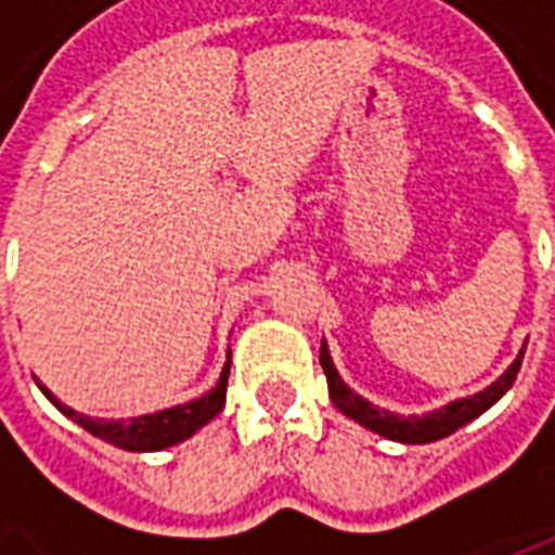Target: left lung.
I'll return each instance as SVG.
<instances>
[{"instance_id":"obj_1","label":"left lung","mask_w":555,"mask_h":555,"mask_svg":"<svg viewBox=\"0 0 555 555\" xmlns=\"http://www.w3.org/2000/svg\"><path fill=\"white\" fill-rule=\"evenodd\" d=\"M524 350H520V357L512 362V369L502 374L496 384H490L485 392H478V396L473 398H461V401H452V404L434 410L428 416H398V413L374 408L372 401H365L362 396H357V392L348 389L345 380L338 377L336 365H333L330 353H326V345L321 348V365H324L326 384H330V398H333V404H336L345 416H350L353 422H360V425H365V428L374 430V434H380V437H389V440L434 442L442 440V437H449V434H454L457 428H464L466 422H473L476 416H481L490 404H496V401L512 389V384L517 380V372H520V362H524Z\"/></svg>"}]
</instances>
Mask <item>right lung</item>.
I'll list each match as a JSON object with an SVG mask.
<instances>
[{
	"label": "right lung",
	"instance_id": "add662e5",
	"mask_svg": "<svg viewBox=\"0 0 555 555\" xmlns=\"http://www.w3.org/2000/svg\"><path fill=\"white\" fill-rule=\"evenodd\" d=\"M41 386V384H38ZM225 386H229V365L219 374V384L207 392V396L195 398L190 404H181V408L159 410V413H151V416H137V418H121V422H106V418H91L82 416L77 410L59 404L53 398V392L41 386L43 396L53 401L55 408L62 410L65 416H70L77 425L101 437V440L113 442L118 449H127V452H157V449H166V446H175V442L193 437L195 430L207 425L210 418L217 416L222 404H225Z\"/></svg>",
	"mask_w": 555,
	"mask_h": 555
}]
</instances>
